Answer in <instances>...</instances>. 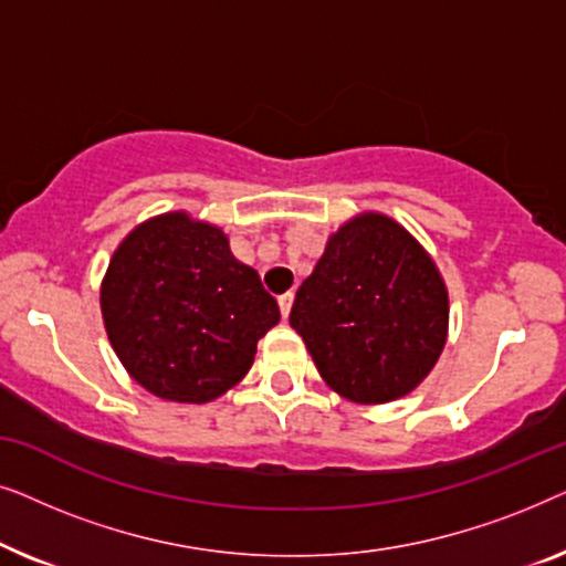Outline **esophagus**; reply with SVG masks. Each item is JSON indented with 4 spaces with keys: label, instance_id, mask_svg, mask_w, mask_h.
<instances>
[{
    "label": "esophagus",
    "instance_id": "34e87169",
    "mask_svg": "<svg viewBox=\"0 0 566 566\" xmlns=\"http://www.w3.org/2000/svg\"><path fill=\"white\" fill-rule=\"evenodd\" d=\"M277 306H281V314H283V319H289V314H291V306H293V293L289 291V293H283V296H277Z\"/></svg>",
    "mask_w": 566,
    "mask_h": 566
}]
</instances>
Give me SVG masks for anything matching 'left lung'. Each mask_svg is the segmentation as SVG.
<instances>
[{
  "mask_svg": "<svg viewBox=\"0 0 566 566\" xmlns=\"http://www.w3.org/2000/svg\"><path fill=\"white\" fill-rule=\"evenodd\" d=\"M289 322L329 389L358 405H384L420 386L438 363L448 291L405 227L360 213L329 237Z\"/></svg>",
  "mask_w": 566,
  "mask_h": 566,
  "instance_id": "obj_1",
  "label": "left lung"
}]
</instances>
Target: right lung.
I'll use <instances>...</instances> for the list:
<instances>
[{"mask_svg": "<svg viewBox=\"0 0 566 566\" xmlns=\"http://www.w3.org/2000/svg\"><path fill=\"white\" fill-rule=\"evenodd\" d=\"M107 339L154 397L206 405L242 381L258 339L281 319L258 270L219 227L175 211L115 250L99 289Z\"/></svg>", "mask_w": 566, "mask_h": 566, "instance_id": "right-lung-1", "label": "right lung"}]
</instances>
